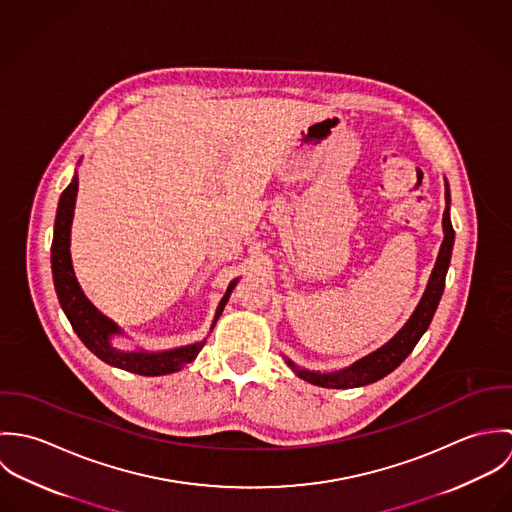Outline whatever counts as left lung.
Masks as SVG:
<instances>
[{
    "label": "left lung",
    "instance_id": "1",
    "mask_svg": "<svg viewBox=\"0 0 512 512\" xmlns=\"http://www.w3.org/2000/svg\"><path fill=\"white\" fill-rule=\"evenodd\" d=\"M441 226H443V242L439 246L438 260L430 274L426 292L418 301L410 319L402 325V329L390 341H386L382 347H378L376 351L368 353L359 361H355L353 365L345 366L341 370L319 372V370L299 368L293 361L286 359L288 366L299 378H303L315 386H323V388H357V386H366V384H372V382L384 378L394 368L402 365V361L414 351V347L418 345L422 335L428 331V327L434 319V313L438 309L441 293L445 288V274H447V268L451 262V250H453V242H455V232H453L451 219H449V185H447V181H445V211H443Z\"/></svg>",
    "mask_w": 512,
    "mask_h": 512
}]
</instances>
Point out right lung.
<instances>
[{
	"label": "right lung",
	"mask_w": 512,
	"mask_h": 512,
	"mask_svg": "<svg viewBox=\"0 0 512 512\" xmlns=\"http://www.w3.org/2000/svg\"><path fill=\"white\" fill-rule=\"evenodd\" d=\"M76 191H78V175L74 173L71 185L63 191L59 199V209L55 217V232H53V246H51V268H53V282L59 295V303L73 325L74 333L80 341L104 363L136 372L142 376H161L181 370L183 366L193 363L201 349L205 347L207 339L169 349V351H120L112 345L114 337L124 335V331L104 313H100L92 301L84 295L76 276H74L73 260H71V226H73L74 205H76ZM238 284V278L232 280L226 292L220 299L219 307L215 311V319L211 325H217L220 313Z\"/></svg>",
	"instance_id": "right-lung-1"
}]
</instances>
